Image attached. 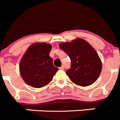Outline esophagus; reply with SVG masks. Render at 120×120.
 Listing matches in <instances>:
<instances>
[{"instance_id": "esophagus-1", "label": "esophagus", "mask_w": 120, "mask_h": 120, "mask_svg": "<svg viewBox=\"0 0 120 120\" xmlns=\"http://www.w3.org/2000/svg\"><path fill=\"white\" fill-rule=\"evenodd\" d=\"M59 69H61V70H64V65H62L61 67H59Z\"/></svg>"}]
</instances>
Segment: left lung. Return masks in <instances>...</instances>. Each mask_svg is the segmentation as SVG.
Instances as JSON below:
<instances>
[{
  "mask_svg": "<svg viewBox=\"0 0 120 120\" xmlns=\"http://www.w3.org/2000/svg\"><path fill=\"white\" fill-rule=\"evenodd\" d=\"M59 47L67 53L71 67L66 71L70 80L81 86L96 81L101 73L102 64L98 53L87 41L78 38L71 42H63Z\"/></svg>",
  "mask_w": 120,
  "mask_h": 120,
  "instance_id": "left-lung-1",
  "label": "left lung"
}]
</instances>
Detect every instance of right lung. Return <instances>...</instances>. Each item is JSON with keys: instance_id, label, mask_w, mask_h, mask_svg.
Here are the masks:
<instances>
[{"instance_id": "obj_1", "label": "right lung", "mask_w": 120, "mask_h": 120, "mask_svg": "<svg viewBox=\"0 0 120 120\" xmlns=\"http://www.w3.org/2000/svg\"><path fill=\"white\" fill-rule=\"evenodd\" d=\"M52 45L35 43L30 47L20 62V75L23 81L33 87L41 88L52 81L58 70L54 67L50 56Z\"/></svg>"}]
</instances>
